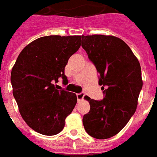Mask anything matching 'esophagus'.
<instances>
[{"instance_id": "obj_1", "label": "esophagus", "mask_w": 157, "mask_h": 157, "mask_svg": "<svg viewBox=\"0 0 157 157\" xmlns=\"http://www.w3.org/2000/svg\"><path fill=\"white\" fill-rule=\"evenodd\" d=\"M84 97H85V94H84V93H81V94H76V98H77V100L78 101L83 100Z\"/></svg>"}]
</instances>
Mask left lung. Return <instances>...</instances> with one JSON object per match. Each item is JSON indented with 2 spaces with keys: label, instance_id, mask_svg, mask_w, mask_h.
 Wrapping results in <instances>:
<instances>
[{
  "label": "left lung",
  "instance_id": "1",
  "mask_svg": "<svg viewBox=\"0 0 157 157\" xmlns=\"http://www.w3.org/2000/svg\"><path fill=\"white\" fill-rule=\"evenodd\" d=\"M81 46L100 75L105 95L101 101L85 96L90 110L83 125L90 136L105 140L115 136L135 114L143 86L138 59L123 40L113 35H82Z\"/></svg>",
  "mask_w": 157,
  "mask_h": 157
}]
</instances>
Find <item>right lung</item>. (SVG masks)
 Here are the masks:
<instances>
[{"label": "right lung", "mask_w": 157, "mask_h": 157, "mask_svg": "<svg viewBox=\"0 0 157 157\" xmlns=\"http://www.w3.org/2000/svg\"><path fill=\"white\" fill-rule=\"evenodd\" d=\"M81 40V35L39 38L25 46L13 67L10 79L20 114L38 133H59L74 109L76 94L56 90L53 82L67 81L64 67Z\"/></svg>", "instance_id": "right-lung-1"}]
</instances>
